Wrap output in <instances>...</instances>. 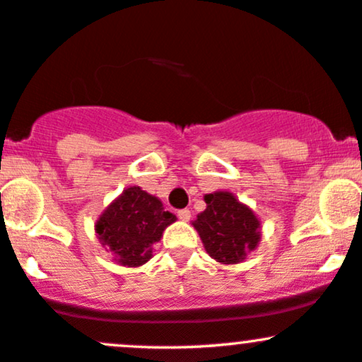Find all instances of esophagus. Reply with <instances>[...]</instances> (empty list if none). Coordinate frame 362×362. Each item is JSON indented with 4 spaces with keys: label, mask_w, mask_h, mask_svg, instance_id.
<instances>
[{
    "label": "esophagus",
    "mask_w": 362,
    "mask_h": 362,
    "mask_svg": "<svg viewBox=\"0 0 362 362\" xmlns=\"http://www.w3.org/2000/svg\"><path fill=\"white\" fill-rule=\"evenodd\" d=\"M177 217H180L181 221H185V223H186V221L192 219V211H189V209H181V211L177 212Z\"/></svg>",
    "instance_id": "1"
}]
</instances>
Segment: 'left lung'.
<instances>
[{
	"mask_svg": "<svg viewBox=\"0 0 362 362\" xmlns=\"http://www.w3.org/2000/svg\"><path fill=\"white\" fill-rule=\"evenodd\" d=\"M204 200L207 209L198 214L193 226L207 254L223 264L242 262L260 242L257 216L229 192L209 193Z\"/></svg>",
	"mask_w": 362,
	"mask_h": 362,
	"instance_id": "8db88e82",
	"label": "left lung"
}]
</instances>
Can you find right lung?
Segmentation results:
<instances>
[{
	"mask_svg": "<svg viewBox=\"0 0 362 362\" xmlns=\"http://www.w3.org/2000/svg\"><path fill=\"white\" fill-rule=\"evenodd\" d=\"M174 221L176 216L164 211L157 197L131 186L102 212L95 231L115 262L138 267L150 260L151 245L162 238L164 229Z\"/></svg>",
	"mask_w": 362,
	"mask_h": 362,
	"instance_id": "right-lung-1",
	"label": "right lung"
}]
</instances>
